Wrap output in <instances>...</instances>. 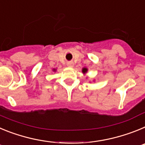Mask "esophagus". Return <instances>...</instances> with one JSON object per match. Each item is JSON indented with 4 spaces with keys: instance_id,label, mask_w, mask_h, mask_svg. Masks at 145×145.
Returning <instances> with one entry per match:
<instances>
[{
    "instance_id": "esophagus-1",
    "label": "esophagus",
    "mask_w": 145,
    "mask_h": 145,
    "mask_svg": "<svg viewBox=\"0 0 145 145\" xmlns=\"http://www.w3.org/2000/svg\"><path fill=\"white\" fill-rule=\"evenodd\" d=\"M73 65H74L73 62H72V61H70V62L67 63V66L68 67H73Z\"/></svg>"
}]
</instances>
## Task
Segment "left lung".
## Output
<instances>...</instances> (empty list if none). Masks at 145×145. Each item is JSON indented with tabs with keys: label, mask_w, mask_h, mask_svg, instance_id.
Here are the masks:
<instances>
[{
	"label": "left lung",
	"mask_w": 145,
	"mask_h": 145,
	"mask_svg": "<svg viewBox=\"0 0 145 145\" xmlns=\"http://www.w3.org/2000/svg\"><path fill=\"white\" fill-rule=\"evenodd\" d=\"M87 71V69L86 68H84L83 69V72H86Z\"/></svg>",
	"instance_id": "8db88e82"
}]
</instances>
